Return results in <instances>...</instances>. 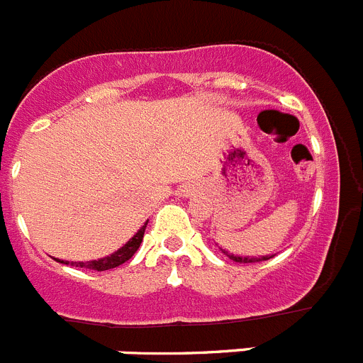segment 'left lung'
I'll list each match as a JSON object with an SVG mask.
<instances>
[{
  "mask_svg": "<svg viewBox=\"0 0 363 363\" xmlns=\"http://www.w3.org/2000/svg\"><path fill=\"white\" fill-rule=\"evenodd\" d=\"M221 251H223V249H221ZM223 252H225V251H223ZM225 255H227V252H225ZM227 256H229L233 262H238V264H255V262H264V259L272 258V256H258V258H255V256H252V258H243V256H234V255H227Z\"/></svg>",
  "mask_w": 363,
  "mask_h": 363,
  "instance_id": "8db88e82",
  "label": "left lung"
}]
</instances>
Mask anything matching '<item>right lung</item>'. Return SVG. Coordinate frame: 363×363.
<instances>
[{
    "mask_svg": "<svg viewBox=\"0 0 363 363\" xmlns=\"http://www.w3.org/2000/svg\"><path fill=\"white\" fill-rule=\"evenodd\" d=\"M145 227H147V221L143 223L142 229L138 230L133 238L129 240V242L125 243L121 249H118L116 252H112L111 256H105V258H99V259H91V262H70V265L92 269V271H108V269H114L118 267V265L125 264V262L133 258L134 252L140 249V243H142L143 234H145ZM62 264H69V262H62Z\"/></svg>",
    "mask_w": 363,
    "mask_h": 363,
    "instance_id": "right-lung-1",
    "label": "right lung"
}]
</instances>
